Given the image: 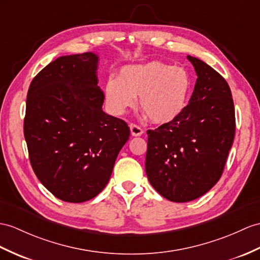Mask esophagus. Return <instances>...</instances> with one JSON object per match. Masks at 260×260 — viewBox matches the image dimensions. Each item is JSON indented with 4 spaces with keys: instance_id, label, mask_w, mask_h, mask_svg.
I'll return each mask as SVG.
<instances>
[{
    "instance_id": "esophagus-1",
    "label": "esophagus",
    "mask_w": 260,
    "mask_h": 260,
    "mask_svg": "<svg viewBox=\"0 0 260 260\" xmlns=\"http://www.w3.org/2000/svg\"><path fill=\"white\" fill-rule=\"evenodd\" d=\"M130 131H131V135L134 137H139L143 134V130L141 129V126H139L135 123H130Z\"/></svg>"
}]
</instances>
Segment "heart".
Returning a JSON list of instances; mask_svg holds the SVG:
<instances>
[{"mask_svg":"<svg viewBox=\"0 0 260 260\" xmlns=\"http://www.w3.org/2000/svg\"><path fill=\"white\" fill-rule=\"evenodd\" d=\"M191 77L183 67L163 61L130 65L117 78L105 84V101L108 110L121 116L136 105L154 123H168L178 118L187 105Z\"/></svg>","mask_w":260,"mask_h":260,"instance_id":"obj_1","label":"heart"}]
</instances>
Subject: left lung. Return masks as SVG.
<instances>
[{
    "mask_svg": "<svg viewBox=\"0 0 260 260\" xmlns=\"http://www.w3.org/2000/svg\"><path fill=\"white\" fill-rule=\"evenodd\" d=\"M198 75L188 105L175 120L148 130L145 172L169 201H193L216 184L235 137L231 88L221 76L187 56Z\"/></svg>",
    "mask_w": 260,
    "mask_h": 260,
    "instance_id": "1",
    "label": "left lung"
}]
</instances>
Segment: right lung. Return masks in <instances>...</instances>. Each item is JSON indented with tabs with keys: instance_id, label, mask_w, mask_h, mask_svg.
I'll return each instance as SVG.
<instances>
[{
	"instance_id": "add662e5",
	"label": "right lung",
	"mask_w": 260,
	"mask_h": 260,
	"mask_svg": "<svg viewBox=\"0 0 260 260\" xmlns=\"http://www.w3.org/2000/svg\"><path fill=\"white\" fill-rule=\"evenodd\" d=\"M98 56H61L31 80L24 137L37 179L57 199L81 203L108 184L130 128L103 110Z\"/></svg>"
}]
</instances>
